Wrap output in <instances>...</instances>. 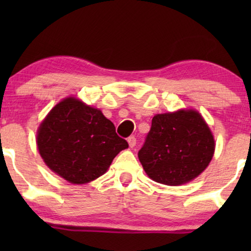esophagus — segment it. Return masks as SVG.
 <instances>
[{
  "label": "esophagus",
  "instance_id": "obj_1",
  "mask_svg": "<svg viewBox=\"0 0 251 251\" xmlns=\"http://www.w3.org/2000/svg\"><path fill=\"white\" fill-rule=\"evenodd\" d=\"M128 144H129V146L131 147H135L136 146V138L133 136H131V137H129L128 138Z\"/></svg>",
  "mask_w": 251,
  "mask_h": 251
}]
</instances>
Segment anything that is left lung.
I'll return each instance as SVG.
<instances>
[{"mask_svg":"<svg viewBox=\"0 0 251 251\" xmlns=\"http://www.w3.org/2000/svg\"><path fill=\"white\" fill-rule=\"evenodd\" d=\"M214 152V136L200 113L179 109L154 116L138 157L151 179L177 186L197 178Z\"/></svg>","mask_w":251,"mask_h":251,"instance_id":"obj_1","label":"left lung"}]
</instances>
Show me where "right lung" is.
Masks as SVG:
<instances>
[{"mask_svg":"<svg viewBox=\"0 0 251 251\" xmlns=\"http://www.w3.org/2000/svg\"><path fill=\"white\" fill-rule=\"evenodd\" d=\"M36 144L47 166L72 184L97 179L129 146L100 109L74 97L51 109L39 126Z\"/></svg>","mask_w":251,"mask_h":251,"instance_id":"1","label":"right lung"}]
</instances>
